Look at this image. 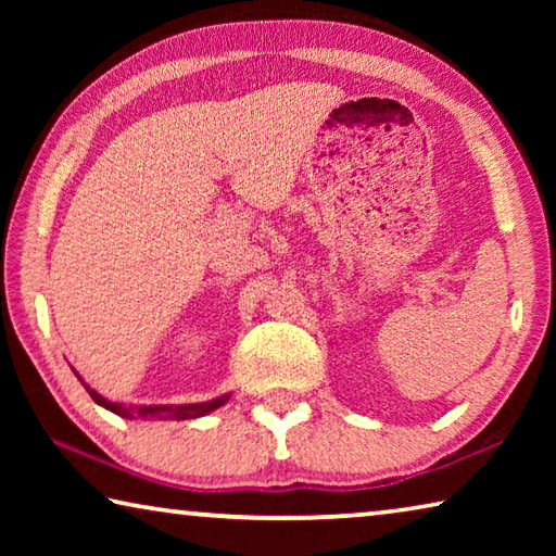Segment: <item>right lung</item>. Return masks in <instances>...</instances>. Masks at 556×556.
Instances as JSON below:
<instances>
[{"instance_id":"obj_1","label":"right lung","mask_w":556,"mask_h":556,"mask_svg":"<svg viewBox=\"0 0 556 556\" xmlns=\"http://www.w3.org/2000/svg\"><path fill=\"white\" fill-rule=\"evenodd\" d=\"M86 384V382H83ZM86 390L92 400H96L98 404H102V407H108L110 412L119 414V417H156V419H193V417H203V414H208L213 409H218L220 404H225V400L228 397H218L213 402H199V404H156V407H125V404H115V402H108L105 397H100V394L96 390H90L86 384Z\"/></svg>"}]
</instances>
